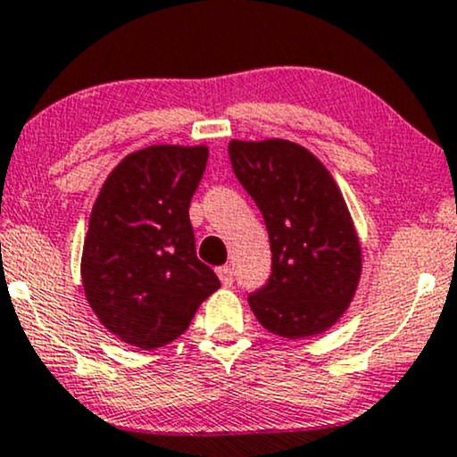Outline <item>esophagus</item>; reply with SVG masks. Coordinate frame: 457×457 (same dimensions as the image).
<instances>
[{
    "instance_id": "esophagus-1",
    "label": "esophagus",
    "mask_w": 457,
    "mask_h": 457,
    "mask_svg": "<svg viewBox=\"0 0 457 457\" xmlns=\"http://www.w3.org/2000/svg\"><path fill=\"white\" fill-rule=\"evenodd\" d=\"M217 276H219V280H221L225 287H232V282H234V270L229 268V265H221V268L217 270Z\"/></svg>"
}]
</instances>
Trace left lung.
<instances>
[{"label":"left lung","mask_w":457,"mask_h":457,"mask_svg":"<svg viewBox=\"0 0 457 457\" xmlns=\"http://www.w3.org/2000/svg\"><path fill=\"white\" fill-rule=\"evenodd\" d=\"M236 179L270 234L271 274L248 295L257 320L288 339L327 331L361 278V245L328 170L297 143L232 141Z\"/></svg>","instance_id":"1"}]
</instances>
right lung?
I'll return each mask as SVG.
<instances>
[{"instance_id":"obj_1","label":"right lung","mask_w":457,"mask_h":457,"mask_svg":"<svg viewBox=\"0 0 457 457\" xmlns=\"http://www.w3.org/2000/svg\"><path fill=\"white\" fill-rule=\"evenodd\" d=\"M209 149L152 145L120 162L92 206L82 282L101 325L155 350L187 331L221 282L195 257L189 202Z\"/></svg>"}]
</instances>
